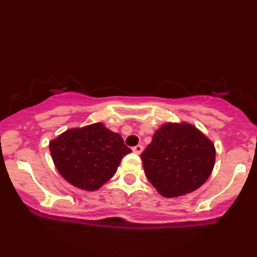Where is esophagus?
I'll use <instances>...</instances> for the list:
<instances>
[{"label": "esophagus", "instance_id": "1", "mask_svg": "<svg viewBox=\"0 0 257 257\" xmlns=\"http://www.w3.org/2000/svg\"><path fill=\"white\" fill-rule=\"evenodd\" d=\"M132 150H133V152L137 153V155H141V153L143 152V150H144V148H143V145H137Z\"/></svg>", "mask_w": 257, "mask_h": 257}]
</instances>
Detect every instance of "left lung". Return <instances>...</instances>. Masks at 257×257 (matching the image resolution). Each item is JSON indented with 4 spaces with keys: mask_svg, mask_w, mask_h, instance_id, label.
<instances>
[{
    "mask_svg": "<svg viewBox=\"0 0 257 257\" xmlns=\"http://www.w3.org/2000/svg\"><path fill=\"white\" fill-rule=\"evenodd\" d=\"M150 183L164 197H178L204 184L215 165L210 139L189 122H165L141 156Z\"/></svg>",
    "mask_w": 257,
    "mask_h": 257,
    "instance_id": "8db88e82",
    "label": "left lung"
}]
</instances>
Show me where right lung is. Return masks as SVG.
<instances>
[{"instance_id":"right-lung-1","label":"right lung","mask_w":257,"mask_h":257,"mask_svg":"<svg viewBox=\"0 0 257 257\" xmlns=\"http://www.w3.org/2000/svg\"><path fill=\"white\" fill-rule=\"evenodd\" d=\"M60 175L75 188L95 191L113 177L122 157L132 152L119 133L102 122L69 128L49 142Z\"/></svg>"}]
</instances>
